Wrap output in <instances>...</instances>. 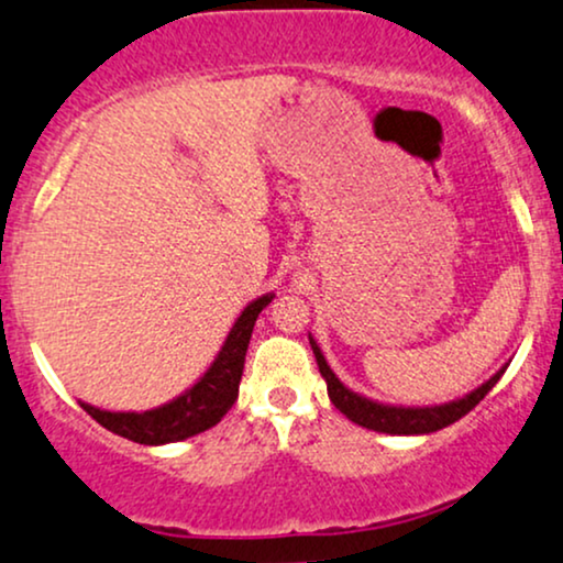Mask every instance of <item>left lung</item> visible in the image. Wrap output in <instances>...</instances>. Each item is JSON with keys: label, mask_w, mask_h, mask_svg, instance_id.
<instances>
[{"label": "left lung", "mask_w": 563, "mask_h": 563, "mask_svg": "<svg viewBox=\"0 0 563 563\" xmlns=\"http://www.w3.org/2000/svg\"><path fill=\"white\" fill-rule=\"evenodd\" d=\"M310 347H313L316 363H319V372L327 382V393L329 398L342 413L347 416L353 424L374 429V432H385V434H429V432H438V429H445L455 424L461 416H466L472 411L477 402L485 398L490 389L498 385V379L504 376V372L508 368V363L500 372H495L485 385H479L477 389L464 395V398H455L451 402H440V406H389V402H379L372 398H363V395L353 393L336 379V374L329 368L327 358H323L321 347L316 345L313 336L308 334Z\"/></svg>", "instance_id": "8db88e82"}]
</instances>
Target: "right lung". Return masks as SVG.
<instances>
[{"instance_id":"right-lung-1","label":"right lung","mask_w":563,"mask_h":563,"mask_svg":"<svg viewBox=\"0 0 563 563\" xmlns=\"http://www.w3.org/2000/svg\"><path fill=\"white\" fill-rule=\"evenodd\" d=\"M271 300L274 295L268 292L242 310L208 372L178 398L150 411H104L84 400L81 408L104 429L125 440H134L139 445H168V442H181L216 427L240 395L244 353H247L257 313Z\"/></svg>"}]
</instances>
